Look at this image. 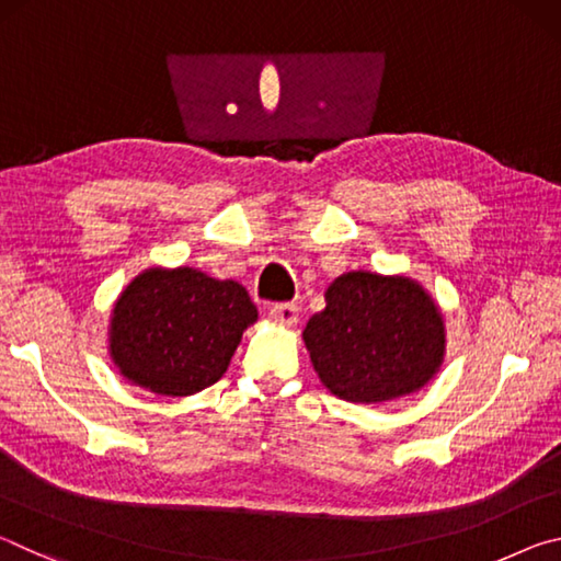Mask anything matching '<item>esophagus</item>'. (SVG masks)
Instances as JSON below:
<instances>
[{
  "mask_svg": "<svg viewBox=\"0 0 561 561\" xmlns=\"http://www.w3.org/2000/svg\"><path fill=\"white\" fill-rule=\"evenodd\" d=\"M270 317H272L274 321H277V324L291 327V324H297V319H299V307H297V304H291V301L272 304V307H270Z\"/></svg>",
  "mask_w": 561,
  "mask_h": 561,
  "instance_id": "obj_1",
  "label": "esophagus"
}]
</instances>
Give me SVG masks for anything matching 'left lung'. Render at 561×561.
I'll return each instance as SVG.
<instances>
[{"label":"left lung","mask_w":561,"mask_h":561,"mask_svg":"<svg viewBox=\"0 0 561 561\" xmlns=\"http://www.w3.org/2000/svg\"><path fill=\"white\" fill-rule=\"evenodd\" d=\"M311 364L331 393L381 403L413 393L443 360V319L421 284L348 272L304 329Z\"/></svg>","instance_id":"1"}]
</instances>
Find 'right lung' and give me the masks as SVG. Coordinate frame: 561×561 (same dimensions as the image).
Listing matches in <instances>:
<instances>
[{"label":"right lung","mask_w":561,"mask_h":561,"mask_svg":"<svg viewBox=\"0 0 561 561\" xmlns=\"http://www.w3.org/2000/svg\"><path fill=\"white\" fill-rule=\"evenodd\" d=\"M252 321L257 307L242 284L190 267L148 270L116 301L111 356L133 383L193 396L220 381Z\"/></svg>","instance_id":"add662e5"}]
</instances>
